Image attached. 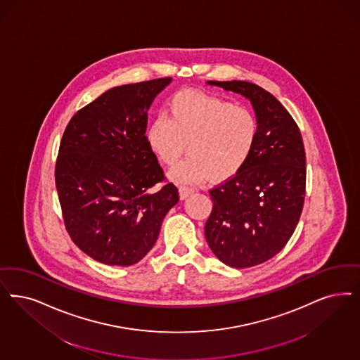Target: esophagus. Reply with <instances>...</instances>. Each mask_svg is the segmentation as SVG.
<instances>
[{
    "mask_svg": "<svg viewBox=\"0 0 360 360\" xmlns=\"http://www.w3.org/2000/svg\"><path fill=\"white\" fill-rule=\"evenodd\" d=\"M193 193H194V188H191V187L179 186V197H181V199H186Z\"/></svg>",
    "mask_w": 360,
    "mask_h": 360,
    "instance_id": "obj_1",
    "label": "esophagus"
}]
</instances>
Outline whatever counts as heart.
<instances>
[{"label":"heart","instance_id":"1","mask_svg":"<svg viewBox=\"0 0 360 360\" xmlns=\"http://www.w3.org/2000/svg\"><path fill=\"white\" fill-rule=\"evenodd\" d=\"M258 121L254 112L230 101L179 91L167 102V117L157 115L146 130L155 158L173 166L186 150L188 158L170 172L181 184L227 181L239 173L255 148Z\"/></svg>","mask_w":360,"mask_h":360}]
</instances>
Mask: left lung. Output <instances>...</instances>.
Instances as JSON below:
<instances>
[{
	"label": "left lung",
	"instance_id": "obj_1",
	"mask_svg": "<svg viewBox=\"0 0 360 360\" xmlns=\"http://www.w3.org/2000/svg\"><path fill=\"white\" fill-rule=\"evenodd\" d=\"M250 99L258 138L245 167L210 190L205 224L211 251L224 264L245 269L271 259L294 234L306 195V153L285 106L246 81H209Z\"/></svg>",
	"mask_w": 360,
	"mask_h": 360
}]
</instances>
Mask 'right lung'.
Here are the masks:
<instances>
[{"label":"right lung","instance_id":"1","mask_svg":"<svg viewBox=\"0 0 360 360\" xmlns=\"http://www.w3.org/2000/svg\"><path fill=\"white\" fill-rule=\"evenodd\" d=\"M170 77L112 87L75 112L63 131L56 187L65 227L94 261L131 266L157 242L179 200L146 142L151 102Z\"/></svg>","mask_w":360,"mask_h":360}]
</instances>
